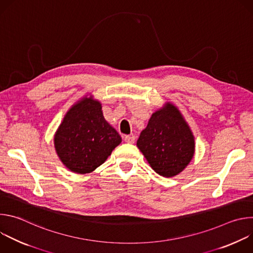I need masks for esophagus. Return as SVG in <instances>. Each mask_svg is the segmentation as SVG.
<instances>
[{"instance_id": "1", "label": "esophagus", "mask_w": 253, "mask_h": 253, "mask_svg": "<svg viewBox=\"0 0 253 253\" xmlns=\"http://www.w3.org/2000/svg\"><path fill=\"white\" fill-rule=\"evenodd\" d=\"M124 141H125L126 143L132 144V143L135 142V137H134L133 135H127V136L124 137Z\"/></svg>"}]
</instances>
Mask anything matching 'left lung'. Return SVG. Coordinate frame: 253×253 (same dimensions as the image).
Listing matches in <instances>:
<instances>
[{
    "mask_svg": "<svg viewBox=\"0 0 253 253\" xmlns=\"http://www.w3.org/2000/svg\"><path fill=\"white\" fill-rule=\"evenodd\" d=\"M153 170L164 177L181 172L194 154V138L176 107L168 104L155 112L137 141Z\"/></svg>",
    "mask_w": 253,
    "mask_h": 253,
    "instance_id": "8db88e82",
    "label": "left lung"
}]
</instances>
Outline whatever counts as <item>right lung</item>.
Segmentation results:
<instances>
[{
  "label": "right lung",
  "instance_id": "obj_1",
  "mask_svg": "<svg viewBox=\"0 0 253 253\" xmlns=\"http://www.w3.org/2000/svg\"><path fill=\"white\" fill-rule=\"evenodd\" d=\"M101 104L85 99L66 114L55 135V148L71 171L90 173L121 143L118 132L104 119Z\"/></svg>",
  "mask_w": 253,
  "mask_h": 253
}]
</instances>
